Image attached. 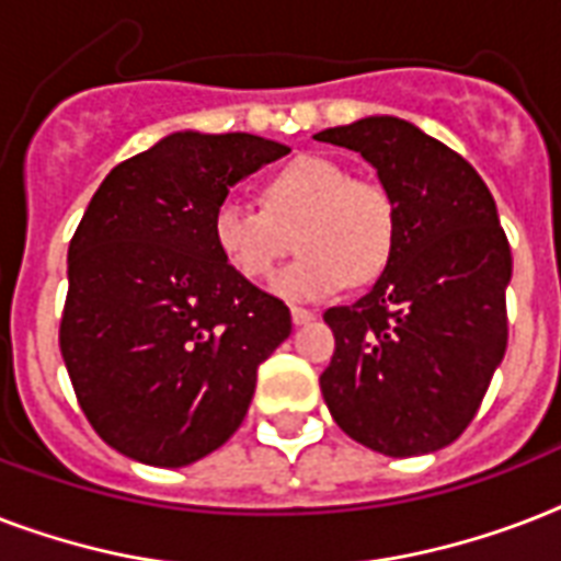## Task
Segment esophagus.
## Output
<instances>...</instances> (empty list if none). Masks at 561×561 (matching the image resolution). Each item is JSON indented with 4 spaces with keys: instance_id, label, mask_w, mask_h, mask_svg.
I'll return each mask as SVG.
<instances>
[{
    "instance_id": "esophagus-1",
    "label": "esophagus",
    "mask_w": 561,
    "mask_h": 561,
    "mask_svg": "<svg viewBox=\"0 0 561 561\" xmlns=\"http://www.w3.org/2000/svg\"><path fill=\"white\" fill-rule=\"evenodd\" d=\"M314 311L311 308H290V320H294V325H306L314 320Z\"/></svg>"
}]
</instances>
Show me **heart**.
I'll use <instances>...</instances> for the list:
<instances>
[{
  "instance_id": "1",
  "label": "heart",
  "mask_w": 561,
  "mask_h": 561,
  "mask_svg": "<svg viewBox=\"0 0 561 561\" xmlns=\"http://www.w3.org/2000/svg\"><path fill=\"white\" fill-rule=\"evenodd\" d=\"M209 227L220 259L244 279H264L294 236L299 255L273 276L271 290L288 302H317L387 267L399 218L381 183L308 153L264 178L262 209L227 197Z\"/></svg>"
}]
</instances>
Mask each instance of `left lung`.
Wrapping results in <instances>:
<instances>
[{
	"instance_id": "obj_1",
	"label": "left lung",
	"mask_w": 561,
	"mask_h": 561,
	"mask_svg": "<svg viewBox=\"0 0 561 561\" xmlns=\"http://www.w3.org/2000/svg\"><path fill=\"white\" fill-rule=\"evenodd\" d=\"M358 151L396 203V250L369 294L329 308V413L355 443L419 457L469 427L506 352L513 253L480 174L434 136L367 116L314 136Z\"/></svg>"
}]
</instances>
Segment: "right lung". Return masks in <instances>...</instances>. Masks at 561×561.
<instances>
[{"label":"right lung","mask_w":561,"mask_h":561,"mask_svg":"<svg viewBox=\"0 0 561 561\" xmlns=\"http://www.w3.org/2000/svg\"><path fill=\"white\" fill-rule=\"evenodd\" d=\"M290 148L178 130L110 171L69 244L60 355L95 434L130 460L180 469L244 422L255 369L290 311L236 273L211 211Z\"/></svg>","instance_id":"obj_1"}]
</instances>
